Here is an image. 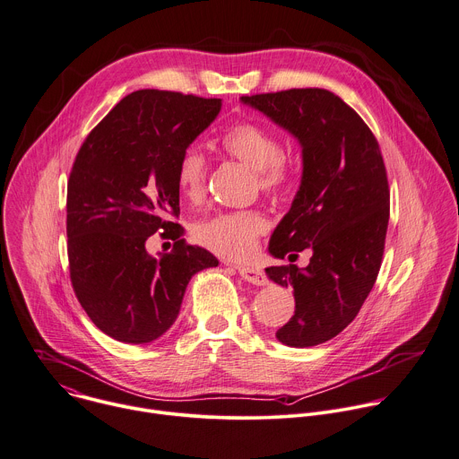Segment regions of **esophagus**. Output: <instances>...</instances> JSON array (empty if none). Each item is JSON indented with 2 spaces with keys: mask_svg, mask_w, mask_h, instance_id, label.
Segmentation results:
<instances>
[{
  "mask_svg": "<svg viewBox=\"0 0 459 459\" xmlns=\"http://www.w3.org/2000/svg\"><path fill=\"white\" fill-rule=\"evenodd\" d=\"M236 270L239 272V275L247 282H252V284H257V286H264L268 282L266 275L259 268H255V266H243V264H239V266H236Z\"/></svg>",
  "mask_w": 459,
  "mask_h": 459,
  "instance_id": "34e87169",
  "label": "esophagus"
}]
</instances>
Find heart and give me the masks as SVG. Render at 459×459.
<instances>
[{
  "label": "heart",
  "mask_w": 459,
  "mask_h": 459,
  "mask_svg": "<svg viewBox=\"0 0 459 459\" xmlns=\"http://www.w3.org/2000/svg\"><path fill=\"white\" fill-rule=\"evenodd\" d=\"M221 149L234 160L255 171L259 187L268 195L281 193L290 182V168L282 160L279 136L263 124L245 120L230 126L220 138ZM177 186L191 200H202L207 186V162L200 149L189 147L177 166ZM266 230V220L255 211L221 212L198 221L195 239L214 254L243 261L254 255L259 236Z\"/></svg>",
  "instance_id": "heart-1"
}]
</instances>
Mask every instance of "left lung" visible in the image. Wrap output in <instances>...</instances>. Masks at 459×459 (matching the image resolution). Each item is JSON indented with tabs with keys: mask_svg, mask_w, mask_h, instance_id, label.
<instances>
[{
	"mask_svg": "<svg viewBox=\"0 0 459 459\" xmlns=\"http://www.w3.org/2000/svg\"><path fill=\"white\" fill-rule=\"evenodd\" d=\"M241 102L293 134L302 177L268 252L310 264L268 266L266 275L293 288L295 314L277 330L279 342L310 348L339 335L360 312L384 255L389 186L378 142L360 115L321 88L245 95Z\"/></svg>",
	"mask_w": 459,
	"mask_h": 459,
	"instance_id": "obj_1",
	"label": "left lung"
}]
</instances>
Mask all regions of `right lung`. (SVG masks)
<instances>
[{
  "mask_svg": "<svg viewBox=\"0 0 459 459\" xmlns=\"http://www.w3.org/2000/svg\"><path fill=\"white\" fill-rule=\"evenodd\" d=\"M221 109V99L138 90L86 136L68 180L70 279L81 307L108 337L147 344L177 321L191 277L218 259L187 245L178 223L177 166ZM175 241L159 260L144 250L155 231Z\"/></svg>",
  "mask_w": 459,
  "mask_h": 459,
  "instance_id": "1",
  "label": "right lung"
}]
</instances>
